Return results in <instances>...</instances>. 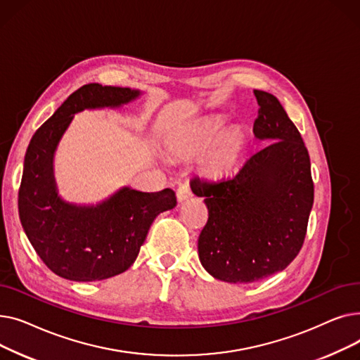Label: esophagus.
Instances as JSON below:
<instances>
[{
	"instance_id": "esophagus-1",
	"label": "esophagus",
	"mask_w": 360,
	"mask_h": 360,
	"mask_svg": "<svg viewBox=\"0 0 360 360\" xmlns=\"http://www.w3.org/2000/svg\"><path fill=\"white\" fill-rule=\"evenodd\" d=\"M191 195H193L191 188H190V185H188L186 182H184V184H181V185L178 186V190H176V198H178V201H184V200H186V198H190Z\"/></svg>"
}]
</instances>
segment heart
<instances>
[{
	"label": "heart",
	"mask_w": 360,
	"mask_h": 360,
	"mask_svg": "<svg viewBox=\"0 0 360 360\" xmlns=\"http://www.w3.org/2000/svg\"><path fill=\"white\" fill-rule=\"evenodd\" d=\"M243 146L239 131L224 132L219 137V125L204 124L176 137L170 147L181 159H197L210 151L207 166L214 172H224L238 160Z\"/></svg>",
	"instance_id": "b5f03b06"
}]
</instances>
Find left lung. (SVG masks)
<instances>
[{"mask_svg": "<svg viewBox=\"0 0 360 360\" xmlns=\"http://www.w3.org/2000/svg\"><path fill=\"white\" fill-rule=\"evenodd\" d=\"M254 134L269 140L232 176L190 182L209 219L198 238L202 267L228 283H252L285 270L307 236L314 204L308 148L271 93L254 90Z\"/></svg>", "mask_w": 360, "mask_h": 360, "instance_id": "8db88e82", "label": "left lung"}]
</instances>
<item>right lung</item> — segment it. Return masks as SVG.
<instances>
[{
	"label": "right lung",
	"instance_id": "add662e5",
	"mask_svg": "<svg viewBox=\"0 0 360 360\" xmlns=\"http://www.w3.org/2000/svg\"><path fill=\"white\" fill-rule=\"evenodd\" d=\"M139 94L128 87L84 84L37 128L29 143L18 188V216L36 254L56 276L96 281L124 273L136 261L156 216L176 205L170 188L159 193L124 188L98 207L67 204L56 194L52 158L72 113L120 106Z\"/></svg>",
	"mask_w": 360,
	"mask_h": 360
}]
</instances>
